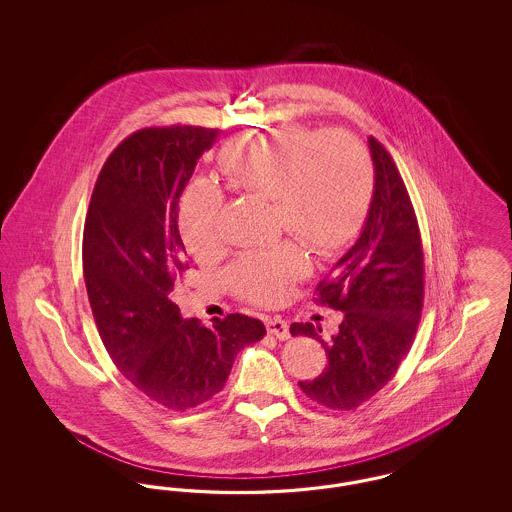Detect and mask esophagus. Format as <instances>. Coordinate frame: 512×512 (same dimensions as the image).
<instances>
[{
    "label": "esophagus",
    "mask_w": 512,
    "mask_h": 512,
    "mask_svg": "<svg viewBox=\"0 0 512 512\" xmlns=\"http://www.w3.org/2000/svg\"><path fill=\"white\" fill-rule=\"evenodd\" d=\"M267 332L270 336L278 338V340H288L290 338V324L280 317L268 318Z\"/></svg>",
    "instance_id": "esophagus-1"
}]
</instances>
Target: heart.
Returning <instances> with one entry per match:
<instances>
[{
    "label": "heart",
    "instance_id": "obj_1",
    "mask_svg": "<svg viewBox=\"0 0 512 512\" xmlns=\"http://www.w3.org/2000/svg\"><path fill=\"white\" fill-rule=\"evenodd\" d=\"M219 169L232 190L272 199L278 228L299 236L320 255L340 251L357 234L374 182L370 155L353 134H318L293 124L230 142L220 151ZM222 203V190L209 180H194L182 192L178 228L197 257L220 249ZM307 272L303 247L282 242L244 253L226 270V278L247 301L274 305Z\"/></svg>",
    "mask_w": 512,
    "mask_h": 512
}]
</instances>
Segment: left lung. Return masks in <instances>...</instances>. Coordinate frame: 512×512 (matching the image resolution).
Returning <instances> with one entry per match:
<instances>
[{"label": "left lung", "instance_id": "1", "mask_svg": "<svg viewBox=\"0 0 512 512\" xmlns=\"http://www.w3.org/2000/svg\"><path fill=\"white\" fill-rule=\"evenodd\" d=\"M374 194L365 228L318 284L317 301L343 313L340 332L320 338L311 322H295L293 336L322 343L328 365L299 382L307 397L334 411L357 409L382 390L409 353L424 301V253L413 203L390 153L368 138Z\"/></svg>", "mask_w": 512, "mask_h": 512}]
</instances>
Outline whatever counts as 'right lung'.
<instances>
[{
  "mask_svg": "<svg viewBox=\"0 0 512 512\" xmlns=\"http://www.w3.org/2000/svg\"><path fill=\"white\" fill-rule=\"evenodd\" d=\"M217 134L188 124L130 134L99 172L84 224V280L101 341L128 382L174 411L217 395L236 355L267 334L240 313L207 328L180 317L171 299L188 268L178 197Z\"/></svg>",
  "mask_w": 512,
  "mask_h": 512,
  "instance_id": "1",
  "label": "right lung"
}]
</instances>
